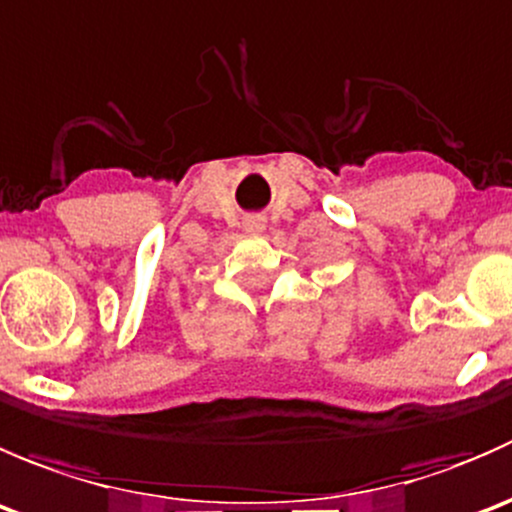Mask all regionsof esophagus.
Instances as JSON below:
<instances>
[{
	"instance_id": "obj_1",
	"label": "esophagus",
	"mask_w": 512,
	"mask_h": 512,
	"mask_svg": "<svg viewBox=\"0 0 512 512\" xmlns=\"http://www.w3.org/2000/svg\"><path fill=\"white\" fill-rule=\"evenodd\" d=\"M267 227V220L262 218V215H250V218L245 220V230L250 232V235H262Z\"/></svg>"
}]
</instances>
